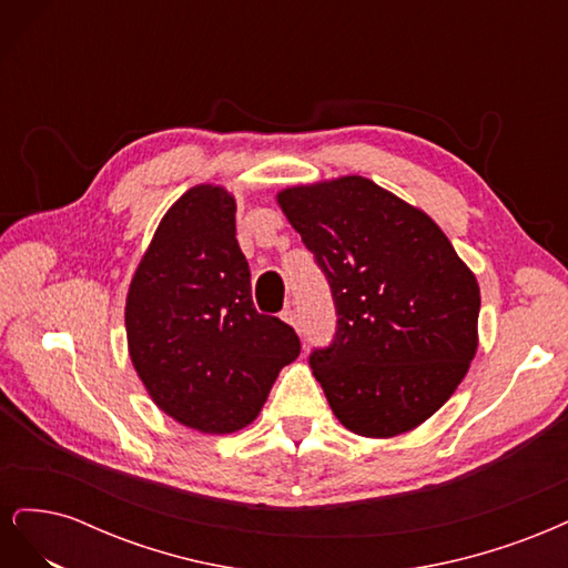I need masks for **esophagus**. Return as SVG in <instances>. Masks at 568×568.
<instances>
[{
    "mask_svg": "<svg viewBox=\"0 0 568 568\" xmlns=\"http://www.w3.org/2000/svg\"><path fill=\"white\" fill-rule=\"evenodd\" d=\"M282 320H284L286 324H291V326H298V313H296L291 305H286L284 311H282Z\"/></svg>",
    "mask_w": 568,
    "mask_h": 568,
    "instance_id": "34e87169",
    "label": "esophagus"
}]
</instances>
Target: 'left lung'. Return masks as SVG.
Listing matches in <instances>:
<instances>
[{
    "label": "left lung",
    "instance_id": "obj_1",
    "mask_svg": "<svg viewBox=\"0 0 568 568\" xmlns=\"http://www.w3.org/2000/svg\"><path fill=\"white\" fill-rule=\"evenodd\" d=\"M277 201L332 288L336 334L311 367L336 419L367 438L412 432L476 355L474 272L432 217L367 178L291 186Z\"/></svg>",
    "mask_w": 568,
    "mask_h": 568
}]
</instances>
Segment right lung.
Returning <instances> with one entry per match:
<instances>
[{
  "mask_svg": "<svg viewBox=\"0 0 568 568\" xmlns=\"http://www.w3.org/2000/svg\"><path fill=\"white\" fill-rule=\"evenodd\" d=\"M234 213L227 189H189L163 215L125 303L130 357L151 400L201 434L248 426L301 353L286 322L255 311Z\"/></svg>",
  "mask_w": 568,
  "mask_h": 568,
  "instance_id": "obj_1",
  "label": "right lung"
}]
</instances>
